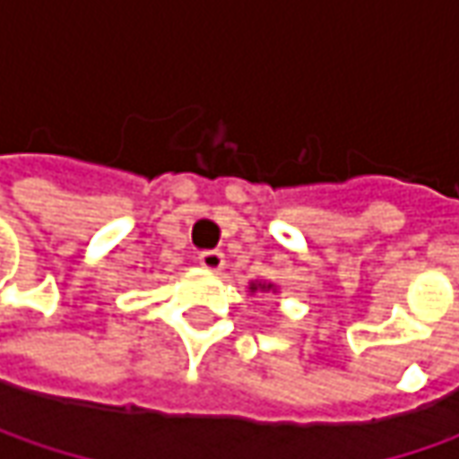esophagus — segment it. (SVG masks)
I'll return each mask as SVG.
<instances>
[{"label": "esophagus", "instance_id": "esophagus-1", "mask_svg": "<svg viewBox=\"0 0 459 459\" xmlns=\"http://www.w3.org/2000/svg\"><path fill=\"white\" fill-rule=\"evenodd\" d=\"M199 265L212 271V273H220L224 268V255L220 250H206V253H199Z\"/></svg>", "mask_w": 459, "mask_h": 459}]
</instances>
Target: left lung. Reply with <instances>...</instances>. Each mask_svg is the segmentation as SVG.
<instances>
[{
  "mask_svg": "<svg viewBox=\"0 0 459 459\" xmlns=\"http://www.w3.org/2000/svg\"><path fill=\"white\" fill-rule=\"evenodd\" d=\"M247 291L250 293H278V286L275 283H265V281H250V286H247Z\"/></svg>",
  "mask_w": 459,
  "mask_h": 459,
  "instance_id": "obj_1",
  "label": "left lung"
}]
</instances>
